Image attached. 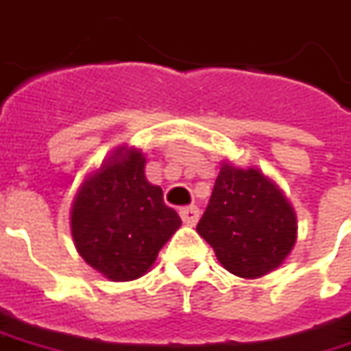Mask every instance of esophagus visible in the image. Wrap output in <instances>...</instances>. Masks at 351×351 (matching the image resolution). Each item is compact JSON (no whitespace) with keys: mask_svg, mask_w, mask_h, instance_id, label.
I'll list each match as a JSON object with an SVG mask.
<instances>
[{"mask_svg":"<svg viewBox=\"0 0 351 351\" xmlns=\"http://www.w3.org/2000/svg\"><path fill=\"white\" fill-rule=\"evenodd\" d=\"M180 218L186 226H196V221L200 218V210L196 206H186V208H180Z\"/></svg>","mask_w":351,"mask_h":351,"instance_id":"34e87169","label":"esophagus"}]
</instances>
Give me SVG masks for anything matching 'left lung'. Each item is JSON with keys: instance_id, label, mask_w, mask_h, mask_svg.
<instances>
[{"instance_id": "8db88e82", "label": "left lung", "mask_w": 351, "mask_h": 351, "mask_svg": "<svg viewBox=\"0 0 351 351\" xmlns=\"http://www.w3.org/2000/svg\"><path fill=\"white\" fill-rule=\"evenodd\" d=\"M297 214L282 191L259 169L220 167L196 232L223 269L257 279L281 265L297 243Z\"/></svg>"}]
</instances>
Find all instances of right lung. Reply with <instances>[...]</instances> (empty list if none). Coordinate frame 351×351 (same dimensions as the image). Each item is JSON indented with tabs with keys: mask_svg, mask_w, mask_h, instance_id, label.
Here are the masks:
<instances>
[{
	"mask_svg": "<svg viewBox=\"0 0 351 351\" xmlns=\"http://www.w3.org/2000/svg\"><path fill=\"white\" fill-rule=\"evenodd\" d=\"M180 223L160 186L145 178V155L133 147H117L86 176L70 210L76 250L112 281L145 275Z\"/></svg>",
	"mask_w": 351,
	"mask_h": 351,
	"instance_id": "obj_1",
	"label": "right lung"
}]
</instances>
